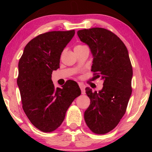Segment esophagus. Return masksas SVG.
Segmentation results:
<instances>
[{
	"label": "esophagus",
	"instance_id": "obj_1",
	"mask_svg": "<svg viewBox=\"0 0 152 152\" xmlns=\"http://www.w3.org/2000/svg\"><path fill=\"white\" fill-rule=\"evenodd\" d=\"M79 86L81 89L82 94H85V86H84V84H83L82 83H79Z\"/></svg>",
	"mask_w": 152,
	"mask_h": 152
}]
</instances>
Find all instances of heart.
<instances>
[{
	"instance_id": "obj_1",
	"label": "heart",
	"mask_w": 152,
	"mask_h": 152,
	"mask_svg": "<svg viewBox=\"0 0 152 152\" xmlns=\"http://www.w3.org/2000/svg\"><path fill=\"white\" fill-rule=\"evenodd\" d=\"M84 45H76V46H75V48H74V49H77V48H82V47H83Z\"/></svg>"
}]
</instances>
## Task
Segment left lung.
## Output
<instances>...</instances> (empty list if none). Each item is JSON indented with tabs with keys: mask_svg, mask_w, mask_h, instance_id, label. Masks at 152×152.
Listing matches in <instances>:
<instances>
[{
	"mask_svg": "<svg viewBox=\"0 0 152 152\" xmlns=\"http://www.w3.org/2000/svg\"><path fill=\"white\" fill-rule=\"evenodd\" d=\"M77 34L91 50V71L104 81L98 92L86 88L91 104L84 112V120L92 132L105 134L119 123L132 95L133 70L129 52L119 37L103 28L79 30Z\"/></svg>",
	"mask_w": 152,
	"mask_h": 152,
	"instance_id": "obj_1",
	"label": "left lung"
}]
</instances>
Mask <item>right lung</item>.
I'll return each mask as SVG.
<instances>
[{"label": "right lung", "instance_id": "1", "mask_svg": "<svg viewBox=\"0 0 152 152\" xmlns=\"http://www.w3.org/2000/svg\"><path fill=\"white\" fill-rule=\"evenodd\" d=\"M74 30L50 31L33 38L25 47L19 61V86L23 109L31 123L43 132L62 123L67 110L81 94L75 81L56 88L51 80L60 68L61 53L72 39Z\"/></svg>", "mask_w": 152, "mask_h": 152}]
</instances>
